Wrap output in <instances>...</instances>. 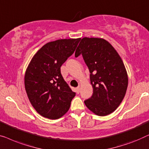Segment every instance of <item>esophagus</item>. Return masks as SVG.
<instances>
[{
  "mask_svg": "<svg viewBox=\"0 0 149 149\" xmlns=\"http://www.w3.org/2000/svg\"><path fill=\"white\" fill-rule=\"evenodd\" d=\"M75 91H76V93L77 94L79 93V91H80V87L79 86H77L76 88H75Z\"/></svg>",
  "mask_w": 149,
  "mask_h": 149,
  "instance_id": "1",
  "label": "esophagus"
}]
</instances>
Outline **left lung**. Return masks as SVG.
I'll return each instance as SVG.
<instances>
[{
	"label": "left lung",
	"mask_w": 149,
	"mask_h": 149,
	"mask_svg": "<svg viewBox=\"0 0 149 149\" xmlns=\"http://www.w3.org/2000/svg\"><path fill=\"white\" fill-rule=\"evenodd\" d=\"M81 54L93 88V95L84 103L97 116H107L118 107L126 93L128 78L124 64L112 45L102 38L81 39L75 56Z\"/></svg>",
	"instance_id": "obj_1"
}]
</instances>
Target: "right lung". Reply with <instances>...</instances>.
Returning <instances> with one entry per match:
<instances>
[{
	"mask_svg": "<svg viewBox=\"0 0 149 149\" xmlns=\"http://www.w3.org/2000/svg\"><path fill=\"white\" fill-rule=\"evenodd\" d=\"M80 38L61 39L44 45L33 56L25 75V88L36 111L51 119L70 107L75 93L61 74V67L74 53Z\"/></svg>",
	"mask_w": 149,
	"mask_h": 149,
	"instance_id": "right-lung-1",
	"label": "right lung"
}]
</instances>
